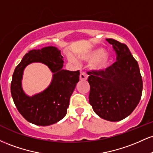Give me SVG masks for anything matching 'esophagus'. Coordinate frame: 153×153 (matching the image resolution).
<instances>
[{
  "label": "esophagus",
  "instance_id": "esophagus-1",
  "mask_svg": "<svg viewBox=\"0 0 153 153\" xmlns=\"http://www.w3.org/2000/svg\"><path fill=\"white\" fill-rule=\"evenodd\" d=\"M87 78H88V75L85 74V73L81 71V73H80V80H87Z\"/></svg>",
  "mask_w": 153,
  "mask_h": 153
}]
</instances>
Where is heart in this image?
Listing matches in <instances>:
<instances>
[{"label": "heart", "mask_w": 153, "mask_h": 153, "mask_svg": "<svg viewBox=\"0 0 153 153\" xmlns=\"http://www.w3.org/2000/svg\"><path fill=\"white\" fill-rule=\"evenodd\" d=\"M82 60L93 62L92 68L98 71H104L108 70L113 64V57L108 53H105V50L101 47L94 49L80 57ZM72 62H75V58L70 57Z\"/></svg>", "instance_id": "1"}]
</instances>
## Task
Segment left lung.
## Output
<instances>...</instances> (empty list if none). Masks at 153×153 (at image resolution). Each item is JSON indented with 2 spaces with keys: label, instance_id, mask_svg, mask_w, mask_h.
I'll use <instances>...</instances> for the list:
<instances>
[{
  "label": "left lung",
  "instance_id": "obj_1",
  "mask_svg": "<svg viewBox=\"0 0 153 153\" xmlns=\"http://www.w3.org/2000/svg\"><path fill=\"white\" fill-rule=\"evenodd\" d=\"M117 54V62L104 71L88 72L89 103L99 117L118 122L132 113L140 102L143 79L137 60L127 46L106 39Z\"/></svg>",
  "mask_w": 153,
  "mask_h": 153
}]
</instances>
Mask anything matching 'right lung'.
<instances>
[{
  "label": "right lung",
  "mask_w": 153,
  "mask_h": 153,
  "mask_svg": "<svg viewBox=\"0 0 153 153\" xmlns=\"http://www.w3.org/2000/svg\"><path fill=\"white\" fill-rule=\"evenodd\" d=\"M33 62H41L53 73L50 85L43 91L29 97L22 88V73ZM63 57L57 47L49 46L29 51L16 68L12 76L10 92L17 109L29 122L49 126L65 117L71 98L79 81L80 72L63 70Z\"/></svg>",
  "instance_id": "right-lung-1"
}]
</instances>
